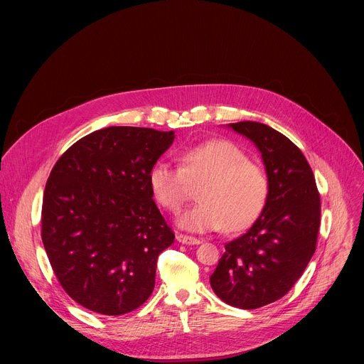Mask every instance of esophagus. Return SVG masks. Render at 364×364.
I'll return each mask as SVG.
<instances>
[{
  "label": "esophagus",
  "instance_id": "esophagus-1",
  "mask_svg": "<svg viewBox=\"0 0 364 364\" xmlns=\"http://www.w3.org/2000/svg\"><path fill=\"white\" fill-rule=\"evenodd\" d=\"M177 242L183 243V245H199L200 240L196 239V237H192V236H186V235H177Z\"/></svg>",
  "mask_w": 364,
  "mask_h": 364
}]
</instances>
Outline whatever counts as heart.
<instances>
[{
  "label": "heart",
  "mask_w": 364,
  "mask_h": 364,
  "mask_svg": "<svg viewBox=\"0 0 364 364\" xmlns=\"http://www.w3.org/2000/svg\"><path fill=\"white\" fill-rule=\"evenodd\" d=\"M180 166L156 162L149 172V186L156 202L169 213H178L188 198L190 186L200 184L199 203L184 211L177 223L195 233L240 232L262 214L270 181L262 166L247 161L233 141L214 139L184 149Z\"/></svg>",
  "instance_id": "obj_1"
}]
</instances>
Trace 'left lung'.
<instances>
[{
    "mask_svg": "<svg viewBox=\"0 0 364 364\" xmlns=\"http://www.w3.org/2000/svg\"><path fill=\"white\" fill-rule=\"evenodd\" d=\"M228 127L259 150L270 192L250 230L225 243L209 282L225 304L254 310L288 294L309 265L318 236L320 195L307 159L282 132L252 121Z\"/></svg>",
    "mask_w": 364,
    "mask_h": 364,
    "instance_id": "1",
    "label": "left lung"
}]
</instances>
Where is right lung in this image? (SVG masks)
Instances as JSON below:
<instances>
[{
	"mask_svg": "<svg viewBox=\"0 0 364 364\" xmlns=\"http://www.w3.org/2000/svg\"><path fill=\"white\" fill-rule=\"evenodd\" d=\"M174 131L109 127L72 144L50 172L41 237L65 292L105 316L139 309L156 261L174 242L153 200L149 172Z\"/></svg>",
	"mask_w": 364,
	"mask_h": 364,
	"instance_id": "add662e5",
	"label": "right lung"
}]
</instances>
